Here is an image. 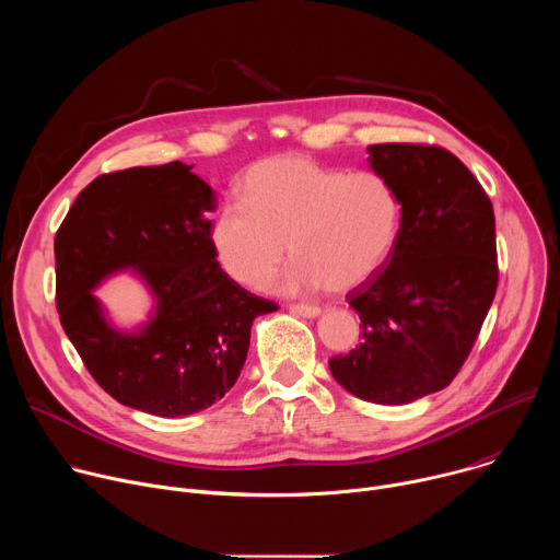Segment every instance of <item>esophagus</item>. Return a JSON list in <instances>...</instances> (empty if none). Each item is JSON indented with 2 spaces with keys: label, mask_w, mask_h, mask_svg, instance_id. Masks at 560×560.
Here are the masks:
<instances>
[{
  "label": "esophagus",
  "mask_w": 560,
  "mask_h": 560,
  "mask_svg": "<svg viewBox=\"0 0 560 560\" xmlns=\"http://www.w3.org/2000/svg\"><path fill=\"white\" fill-rule=\"evenodd\" d=\"M290 312H292V314H296V316H303V318H316L318 314H322V307L296 303V305H290Z\"/></svg>",
  "instance_id": "esophagus-1"
}]
</instances>
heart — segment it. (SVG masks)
Returning <instances> with one entry per match:
<instances>
[{
	"mask_svg": "<svg viewBox=\"0 0 560 560\" xmlns=\"http://www.w3.org/2000/svg\"><path fill=\"white\" fill-rule=\"evenodd\" d=\"M238 192L244 201L217 210L210 248L221 270L250 290L272 279L288 250L296 261L281 292L359 290L385 268L401 236V195L374 171L281 154L248 168Z\"/></svg>",
	"mask_w": 560,
	"mask_h": 560,
	"instance_id": "b5f03b06",
	"label": "heart"
}]
</instances>
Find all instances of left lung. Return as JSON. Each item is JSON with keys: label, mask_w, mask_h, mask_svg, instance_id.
<instances>
[{"label": "left lung", "mask_w": 560, "mask_h": 560, "mask_svg": "<svg viewBox=\"0 0 560 560\" xmlns=\"http://www.w3.org/2000/svg\"><path fill=\"white\" fill-rule=\"evenodd\" d=\"M368 164L404 201L398 244L370 283L348 294L363 341L330 359L363 401L406 406L452 383L497 294L494 210L458 159L436 145H368Z\"/></svg>", "instance_id": "8db88e82"}]
</instances>
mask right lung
Listing matches in <instances>:
<instances>
[{
    "label": "right lung",
    "mask_w": 560,
    "mask_h": 560,
    "mask_svg": "<svg viewBox=\"0 0 560 560\" xmlns=\"http://www.w3.org/2000/svg\"><path fill=\"white\" fill-rule=\"evenodd\" d=\"M212 188L171 162L102 175L55 236L57 310L93 378L121 406L179 419L236 383L253 322L275 312L234 283L210 248ZM135 273L151 294L147 322L119 329L94 290Z\"/></svg>",
    "instance_id": "add662e5"
}]
</instances>
